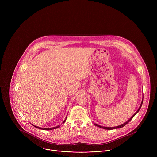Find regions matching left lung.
<instances>
[{
    "mask_svg": "<svg viewBox=\"0 0 157 157\" xmlns=\"http://www.w3.org/2000/svg\"><path fill=\"white\" fill-rule=\"evenodd\" d=\"M143 99H144V97H143ZM143 99H142V102H141V104H140V107H139V109L137 110V112H136V113L134 114L126 122H125L124 124H122V125H119V126H116V127H103V126H101V125H98V124H94L96 126H97V127H100V128H104V129H106V130H113V129H116V128H121V127H123L124 126H125L126 124H127L132 119V118L135 116L136 114H137V113H138V112L140 110V108H141V107H142V103H143Z\"/></svg>",
    "mask_w": 157,
    "mask_h": 157,
    "instance_id": "left-lung-1",
    "label": "left lung"
}]
</instances>
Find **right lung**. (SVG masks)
Wrapping results in <instances>:
<instances>
[{
    "mask_svg": "<svg viewBox=\"0 0 157 157\" xmlns=\"http://www.w3.org/2000/svg\"><path fill=\"white\" fill-rule=\"evenodd\" d=\"M66 118H67V117H66ZM66 118V119H65V120L63 121V123H64V122H65ZM33 126H35V125H33ZM35 127L36 128H39V129L48 130H53V129H55V128H58V127H59V125H58V126H56V127H53V128H41V127H37V126H35Z\"/></svg>",
    "mask_w": 157,
    "mask_h": 157,
    "instance_id": "1",
    "label": "right lung"
}]
</instances>
